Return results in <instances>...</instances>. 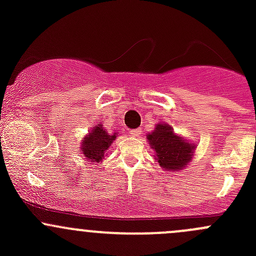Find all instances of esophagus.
<instances>
[{
	"instance_id": "34e87169",
	"label": "esophagus",
	"mask_w": 256,
	"mask_h": 256,
	"mask_svg": "<svg viewBox=\"0 0 256 256\" xmlns=\"http://www.w3.org/2000/svg\"><path fill=\"white\" fill-rule=\"evenodd\" d=\"M140 134H141V128H134V130L128 131V135L132 136V138H138Z\"/></svg>"
}]
</instances>
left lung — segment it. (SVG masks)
Returning <instances> with one entry per match:
<instances>
[{"mask_svg":"<svg viewBox=\"0 0 256 256\" xmlns=\"http://www.w3.org/2000/svg\"><path fill=\"white\" fill-rule=\"evenodd\" d=\"M150 144L154 148L157 162L167 171H178L192 160L194 146L174 135L170 125H157L154 132L147 136Z\"/></svg>","mask_w":256,"mask_h":256,"instance_id":"obj_1","label":"left lung"}]
</instances>
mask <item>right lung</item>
<instances>
[{
    "mask_svg": "<svg viewBox=\"0 0 256 256\" xmlns=\"http://www.w3.org/2000/svg\"><path fill=\"white\" fill-rule=\"evenodd\" d=\"M116 138V134L110 135L109 132L104 130L102 125L95 126L92 132L84 138L82 142V154H85L86 158H89L92 162H99L104 158L105 152H108V148L112 142Z\"/></svg>",
    "mask_w": 256,
    "mask_h": 256,
    "instance_id": "1",
    "label": "right lung"
}]
</instances>
